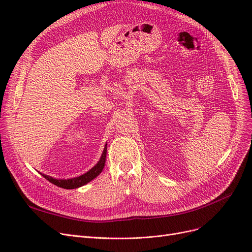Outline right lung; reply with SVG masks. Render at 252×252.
I'll return each mask as SVG.
<instances>
[{
  "instance_id": "add662e5",
  "label": "right lung",
  "mask_w": 252,
  "mask_h": 252,
  "mask_svg": "<svg viewBox=\"0 0 252 252\" xmlns=\"http://www.w3.org/2000/svg\"><path fill=\"white\" fill-rule=\"evenodd\" d=\"M106 154H107V144L105 145L103 154H102L100 159H98V162L93 167V168L89 169L86 173L79 175V177L71 178V179H55V178L50 177V175H46L44 173H41V174L47 181H49L50 183H52L53 185H56L58 187L64 188V189L79 188V187L86 185L87 183L95 179L97 175L102 172L104 166H105V162H106Z\"/></svg>"
}]
</instances>
